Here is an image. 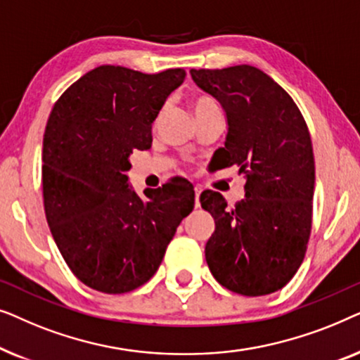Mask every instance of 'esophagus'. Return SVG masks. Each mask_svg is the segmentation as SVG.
Here are the masks:
<instances>
[{
	"mask_svg": "<svg viewBox=\"0 0 360 360\" xmlns=\"http://www.w3.org/2000/svg\"><path fill=\"white\" fill-rule=\"evenodd\" d=\"M200 195H201V188L200 186H195V206L196 208L200 206Z\"/></svg>",
	"mask_w": 360,
	"mask_h": 360,
	"instance_id": "esophagus-1",
	"label": "esophagus"
}]
</instances>
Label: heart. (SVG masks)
Segmentation results:
<instances>
[{"label": "heart", "instance_id": "obj_1", "mask_svg": "<svg viewBox=\"0 0 360 360\" xmlns=\"http://www.w3.org/2000/svg\"><path fill=\"white\" fill-rule=\"evenodd\" d=\"M216 106V103L208 96H196L191 100V108H193L195 115H200L201 111L208 110V108Z\"/></svg>", "mask_w": 360, "mask_h": 360}]
</instances>
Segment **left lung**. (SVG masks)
Here are the masks:
<instances>
[{"instance_id":"8db88e82","label":"left lung","mask_w":360,"mask_h":360,"mask_svg":"<svg viewBox=\"0 0 360 360\" xmlns=\"http://www.w3.org/2000/svg\"><path fill=\"white\" fill-rule=\"evenodd\" d=\"M228 117L224 165L245 175V196L229 208L206 190L200 203L214 218L205 248L213 277L231 292L262 297L283 288L302 265L311 233V137L292 96L252 65L190 70Z\"/></svg>"}]
</instances>
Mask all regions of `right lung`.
<instances>
[{"instance_id": "right-lung-1", "label": "right lung", "mask_w": 360, "mask_h": 360, "mask_svg": "<svg viewBox=\"0 0 360 360\" xmlns=\"http://www.w3.org/2000/svg\"><path fill=\"white\" fill-rule=\"evenodd\" d=\"M185 80L184 68L142 73L93 68L67 88L49 116L42 149L44 210L73 275L103 293H127L157 272L195 191L174 181L139 196L129 157L152 144V122Z\"/></svg>"}]
</instances>
